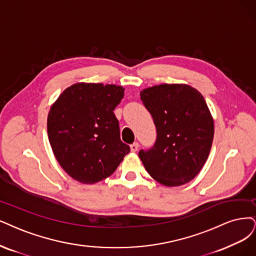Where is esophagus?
<instances>
[{
    "label": "esophagus",
    "instance_id": "34e87169",
    "mask_svg": "<svg viewBox=\"0 0 256 256\" xmlns=\"http://www.w3.org/2000/svg\"><path fill=\"white\" fill-rule=\"evenodd\" d=\"M138 148H139V144L138 142H134L133 144H130V150H132V152H136V150H138Z\"/></svg>",
    "mask_w": 256,
    "mask_h": 256
}]
</instances>
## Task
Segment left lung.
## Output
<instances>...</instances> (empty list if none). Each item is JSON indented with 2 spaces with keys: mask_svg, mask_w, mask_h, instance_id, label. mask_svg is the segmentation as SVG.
Wrapping results in <instances>:
<instances>
[{
  "mask_svg": "<svg viewBox=\"0 0 256 256\" xmlns=\"http://www.w3.org/2000/svg\"><path fill=\"white\" fill-rule=\"evenodd\" d=\"M153 117L157 138L139 158L148 173L166 186L191 182L212 146L214 122L202 94L186 84H162L140 92Z\"/></svg>",
  "mask_w": 256,
  "mask_h": 256,
  "instance_id": "left-lung-1",
  "label": "left lung"
}]
</instances>
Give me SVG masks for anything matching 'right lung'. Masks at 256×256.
Listing matches in <instances>:
<instances>
[{
	"label": "right lung",
	"instance_id": "add662e5",
	"mask_svg": "<svg viewBox=\"0 0 256 256\" xmlns=\"http://www.w3.org/2000/svg\"><path fill=\"white\" fill-rule=\"evenodd\" d=\"M124 88L101 83H76L50 108L47 134L64 171L82 184L106 179L130 153L120 139L114 110Z\"/></svg>",
	"mask_w": 256,
	"mask_h": 256
}]
</instances>
